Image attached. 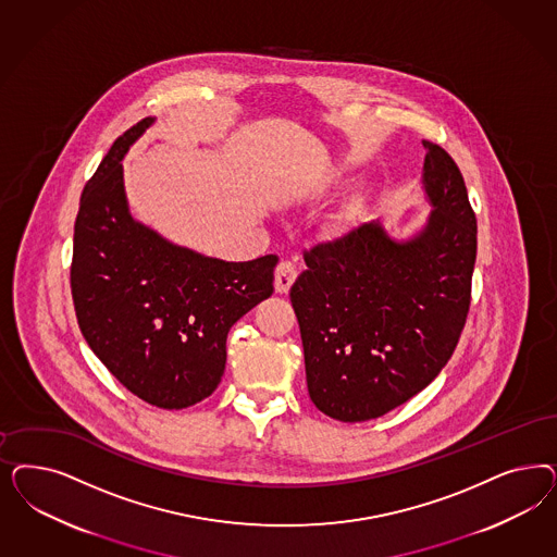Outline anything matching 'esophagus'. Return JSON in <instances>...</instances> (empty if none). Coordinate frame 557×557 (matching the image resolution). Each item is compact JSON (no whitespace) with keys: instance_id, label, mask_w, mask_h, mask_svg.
I'll return each instance as SVG.
<instances>
[{"instance_id":"34e87169","label":"esophagus","mask_w":557,"mask_h":557,"mask_svg":"<svg viewBox=\"0 0 557 557\" xmlns=\"http://www.w3.org/2000/svg\"><path fill=\"white\" fill-rule=\"evenodd\" d=\"M295 278H297V267H295V262L283 260V262L276 267V272H274V287H276L278 293H287L290 285L295 283Z\"/></svg>"}]
</instances>
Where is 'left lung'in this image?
I'll return each instance as SVG.
<instances>
[{
	"instance_id": "left-lung-1",
	"label": "left lung",
	"mask_w": 557,
	"mask_h": 557,
	"mask_svg": "<svg viewBox=\"0 0 557 557\" xmlns=\"http://www.w3.org/2000/svg\"><path fill=\"white\" fill-rule=\"evenodd\" d=\"M422 144L426 227L394 242L377 221L362 223L304 251L307 269L290 287L309 397L341 422L373 420L420 394L466 325L478 221L457 163Z\"/></svg>"
}]
</instances>
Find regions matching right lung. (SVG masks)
I'll return each mask as SVG.
<instances>
[{"label": "right lung", "mask_w": 557, "mask_h": 557, "mask_svg": "<svg viewBox=\"0 0 557 557\" xmlns=\"http://www.w3.org/2000/svg\"><path fill=\"white\" fill-rule=\"evenodd\" d=\"M153 119L125 131L88 180L73 227L75 318L94 355L131 394L180 410L215 392L227 334L269 299L278 258L223 262L178 248L126 209V149Z\"/></svg>", "instance_id": "add662e5"}]
</instances>
